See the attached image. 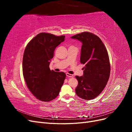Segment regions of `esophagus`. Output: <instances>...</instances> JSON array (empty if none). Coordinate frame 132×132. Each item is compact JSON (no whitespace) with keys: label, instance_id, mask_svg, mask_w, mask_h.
<instances>
[{"label":"esophagus","instance_id":"esophagus-1","mask_svg":"<svg viewBox=\"0 0 132 132\" xmlns=\"http://www.w3.org/2000/svg\"><path fill=\"white\" fill-rule=\"evenodd\" d=\"M66 75H67V77H69V78H73V77H74L73 75L70 74H69V73H66Z\"/></svg>","mask_w":132,"mask_h":132}]
</instances>
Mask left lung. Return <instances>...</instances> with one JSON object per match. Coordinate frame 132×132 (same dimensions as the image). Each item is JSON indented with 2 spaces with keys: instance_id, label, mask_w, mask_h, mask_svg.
<instances>
[{
  "instance_id": "1",
  "label": "left lung",
  "mask_w": 132,
  "mask_h": 132,
  "mask_svg": "<svg viewBox=\"0 0 132 132\" xmlns=\"http://www.w3.org/2000/svg\"><path fill=\"white\" fill-rule=\"evenodd\" d=\"M82 42L80 63L85 64L83 76H75L78 85L75 93L86 100L94 99L104 89L110 75L109 54L97 36L84 32L71 37Z\"/></svg>"
}]
</instances>
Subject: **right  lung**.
<instances>
[{
	"instance_id": "right-lung-1",
	"label": "right lung",
	"mask_w": 132,
	"mask_h": 132,
	"mask_svg": "<svg viewBox=\"0 0 132 132\" xmlns=\"http://www.w3.org/2000/svg\"><path fill=\"white\" fill-rule=\"evenodd\" d=\"M64 38L65 36L42 32L32 39L25 48L23 78L31 93L40 101L49 102L56 98L65 79L64 73L55 72L49 67L55 48Z\"/></svg>"
}]
</instances>
